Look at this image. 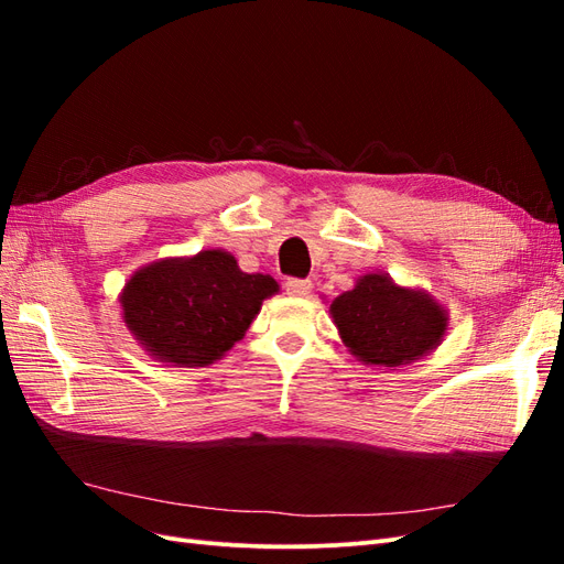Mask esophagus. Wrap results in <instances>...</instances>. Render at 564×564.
Segmentation results:
<instances>
[{
	"label": "esophagus",
	"instance_id": "34e87169",
	"mask_svg": "<svg viewBox=\"0 0 564 564\" xmlns=\"http://www.w3.org/2000/svg\"><path fill=\"white\" fill-rule=\"evenodd\" d=\"M313 292V282L311 280H289L286 282V294L289 296H308Z\"/></svg>",
	"mask_w": 564,
	"mask_h": 564
}]
</instances>
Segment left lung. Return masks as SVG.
Masks as SVG:
<instances>
[{
	"instance_id": "obj_1",
	"label": "left lung",
	"mask_w": 564,
	"mask_h": 564,
	"mask_svg": "<svg viewBox=\"0 0 564 564\" xmlns=\"http://www.w3.org/2000/svg\"><path fill=\"white\" fill-rule=\"evenodd\" d=\"M338 336L367 367H402L433 352L449 329V313L425 289L388 272H367L329 305Z\"/></svg>"
}]
</instances>
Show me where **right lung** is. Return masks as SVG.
Listing matches in <instances>:
<instances>
[{
  "label": "right lung",
  "instance_id": "obj_1",
  "mask_svg": "<svg viewBox=\"0 0 564 564\" xmlns=\"http://www.w3.org/2000/svg\"><path fill=\"white\" fill-rule=\"evenodd\" d=\"M280 284L245 272L226 249L169 256L139 268L119 292L129 334L152 360L209 367L242 340Z\"/></svg>",
  "mask_w": 564,
  "mask_h": 564
}]
</instances>
